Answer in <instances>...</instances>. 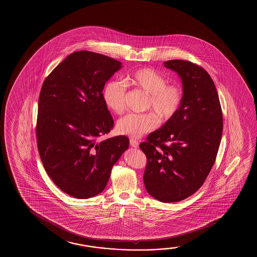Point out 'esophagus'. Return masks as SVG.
Here are the masks:
<instances>
[{"instance_id":"1","label":"esophagus","mask_w":257,"mask_h":257,"mask_svg":"<svg viewBox=\"0 0 257 257\" xmlns=\"http://www.w3.org/2000/svg\"><path fill=\"white\" fill-rule=\"evenodd\" d=\"M130 145L132 147L138 148L139 147V143L136 140L130 139Z\"/></svg>"}]
</instances>
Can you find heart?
I'll return each mask as SVG.
<instances>
[{
    "label": "heart",
    "mask_w": 257,
    "mask_h": 257,
    "mask_svg": "<svg viewBox=\"0 0 257 257\" xmlns=\"http://www.w3.org/2000/svg\"><path fill=\"white\" fill-rule=\"evenodd\" d=\"M126 86L149 93L147 107L157 114L130 113L121 118L117 122L118 131L133 138H140L159 126L160 120L157 115L162 120L174 117L184 99L181 86L167 84L164 76L152 68H141L125 75L123 82L111 80L104 87L103 99L106 106L115 114H122L125 110Z\"/></svg>",
    "instance_id": "1"
}]
</instances>
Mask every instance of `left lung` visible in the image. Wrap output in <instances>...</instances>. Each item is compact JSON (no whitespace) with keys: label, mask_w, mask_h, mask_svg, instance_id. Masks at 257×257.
I'll list each match as a JSON object with an SVG mask.
<instances>
[{"label":"left lung","mask_w":257,"mask_h":257,"mask_svg":"<svg viewBox=\"0 0 257 257\" xmlns=\"http://www.w3.org/2000/svg\"><path fill=\"white\" fill-rule=\"evenodd\" d=\"M164 63L181 78L183 103L140 148L147 157L143 181L148 193L160 202H177L198 191L214 165L222 110L214 82L202 66L184 60Z\"/></svg>","instance_id":"8db88e82"}]
</instances>
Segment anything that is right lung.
Segmentation results:
<instances>
[{"label": "right lung", "instance_id": "add662e5", "mask_svg": "<svg viewBox=\"0 0 257 257\" xmlns=\"http://www.w3.org/2000/svg\"><path fill=\"white\" fill-rule=\"evenodd\" d=\"M122 63L89 51L68 55L47 76L38 98V149L51 179L65 194H100L129 147L126 136L100 140L114 127L103 88Z\"/></svg>", "mask_w": 257, "mask_h": 257}]
</instances>
